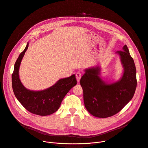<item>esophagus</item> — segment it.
Instances as JSON below:
<instances>
[{
    "label": "esophagus",
    "mask_w": 148,
    "mask_h": 148,
    "mask_svg": "<svg viewBox=\"0 0 148 148\" xmlns=\"http://www.w3.org/2000/svg\"><path fill=\"white\" fill-rule=\"evenodd\" d=\"M81 73L80 72H77L75 76H76V78H77V81H79L81 78Z\"/></svg>",
    "instance_id": "esophagus-1"
}]
</instances>
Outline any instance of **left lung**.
<instances>
[{
    "instance_id": "1",
    "label": "left lung",
    "mask_w": 148,
    "mask_h": 148,
    "mask_svg": "<svg viewBox=\"0 0 148 148\" xmlns=\"http://www.w3.org/2000/svg\"><path fill=\"white\" fill-rule=\"evenodd\" d=\"M116 53L120 56L124 70L119 81L110 84L103 81L99 67L86 69L80 80L85 107L98 118H107L119 112L132 99L136 90V67L127 46Z\"/></svg>"
}]
</instances>
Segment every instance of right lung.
Returning <instances> with one entry per match:
<instances>
[{"label": "right lung", "instance_id": "1", "mask_svg": "<svg viewBox=\"0 0 148 148\" xmlns=\"http://www.w3.org/2000/svg\"><path fill=\"white\" fill-rule=\"evenodd\" d=\"M29 43L17 59L12 76V88L15 97L30 112L46 116L56 112L68 92L77 84L75 74L59 79L54 85L41 91H32L26 88L21 82L18 70L21 61L27 50Z\"/></svg>", "mask_w": 148, "mask_h": 148}]
</instances>
